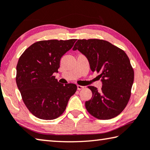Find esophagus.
<instances>
[{
    "mask_svg": "<svg viewBox=\"0 0 150 150\" xmlns=\"http://www.w3.org/2000/svg\"><path fill=\"white\" fill-rule=\"evenodd\" d=\"M83 88H84L83 86H81V85H77V89H78V90L83 89Z\"/></svg>",
    "mask_w": 150,
    "mask_h": 150,
    "instance_id": "1",
    "label": "esophagus"
}]
</instances>
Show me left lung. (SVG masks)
<instances>
[{
	"label": "left lung",
	"mask_w": 150,
	"mask_h": 150,
	"mask_svg": "<svg viewBox=\"0 0 150 150\" xmlns=\"http://www.w3.org/2000/svg\"><path fill=\"white\" fill-rule=\"evenodd\" d=\"M73 51L86 56L92 71L99 73L103 85L101 90L88 86L92 97L85 102L87 111L99 120L117 116L127 106L134 79L129 59L122 49L102 39H79Z\"/></svg>",
	"instance_id": "1"
}]
</instances>
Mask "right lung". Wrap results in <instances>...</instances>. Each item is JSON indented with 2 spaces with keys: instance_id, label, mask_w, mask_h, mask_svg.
<instances>
[{
  "instance_id": "1",
  "label": "right lung",
  "mask_w": 150,
  "mask_h": 150,
  "mask_svg": "<svg viewBox=\"0 0 150 150\" xmlns=\"http://www.w3.org/2000/svg\"><path fill=\"white\" fill-rule=\"evenodd\" d=\"M76 41H37L19 57L16 65V85L24 103L35 117L45 120L59 117L77 91L75 84H61L53 75L58 72L61 58Z\"/></svg>"
}]
</instances>
